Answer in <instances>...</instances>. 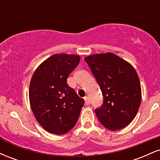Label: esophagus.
<instances>
[{
  "mask_svg": "<svg viewBox=\"0 0 160 160\" xmlns=\"http://www.w3.org/2000/svg\"><path fill=\"white\" fill-rule=\"evenodd\" d=\"M84 100H85V104L86 105H89V104H90V99L88 96H86L85 98H84Z\"/></svg>",
  "mask_w": 160,
  "mask_h": 160,
  "instance_id": "obj_1",
  "label": "esophagus"
}]
</instances>
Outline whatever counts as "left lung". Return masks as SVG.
Returning a JSON list of instances; mask_svg holds the SVG:
<instances>
[{"mask_svg": "<svg viewBox=\"0 0 160 160\" xmlns=\"http://www.w3.org/2000/svg\"><path fill=\"white\" fill-rule=\"evenodd\" d=\"M104 97L95 109L98 120L110 130L123 128L136 116L141 102L139 78L133 66L112 52L86 57Z\"/></svg>", "mask_w": 160, "mask_h": 160, "instance_id": "left-lung-1", "label": "left lung"}]
</instances>
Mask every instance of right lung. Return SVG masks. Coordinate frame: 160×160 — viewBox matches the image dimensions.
I'll return each instance as SVG.
<instances>
[{"label": "right lung", "instance_id": "obj_1", "mask_svg": "<svg viewBox=\"0 0 160 160\" xmlns=\"http://www.w3.org/2000/svg\"><path fill=\"white\" fill-rule=\"evenodd\" d=\"M78 55L55 54L38 66L29 86V101L37 121L56 135L69 132L78 122L84 99L68 85L69 74L79 65Z\"/></svg>", "mask_w": 160, "mask_h": 160}]
</instances>
